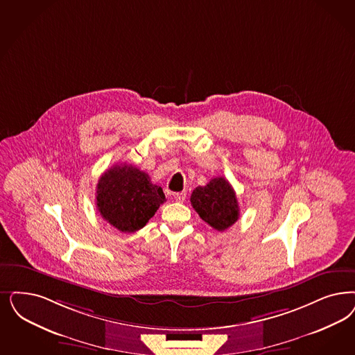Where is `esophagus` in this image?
<instances>
[{
    "mask_svg": "<svg viewBox=\"0 0 355 355\" xmlns=\"http://www.w3.org/2000/svg\"><path fill=\"white\" fill-rule=\"evenodd\" d=\"M174 198H175V200H177V202H184V199H186V191L175 193V194H174Z\"/></svg>",
    "mask_w": 355,
    "mask_h": 355,
    "instance_id": "1",
    "label": "esophagus"
}]
</instances>
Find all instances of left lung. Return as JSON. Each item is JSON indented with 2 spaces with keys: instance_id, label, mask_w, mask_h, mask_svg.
I'll list each match as a JSON object with an SVG mask.
<instances>
[{
  "instance_id": "obj_1",
  "label": "left lung",
  "mask_w": 355,
  "mask_h": 355,
  "mask_svg": "<svg viewBox=\"0 0 355 355\" xmlns=\"http://www.w3.org/2000/svg\"><path fill=\"white\" fill-rule=\"evenodd\" d=\"M190 202L202 220L220 232L233 225L240 216L236 193L224 177L212 178L206 186H198Z\"/></svg>"
}]
</instances>
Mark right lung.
I'll use <instances>...</instances> for the list:
<instances>
[{
	"label": "right lung",
	"mask_w": 355,
	"mask_h": 355,
	"mask_svg": "<svg viewBox=\"0 0 355 355\" xmlns=\"http://www.w3.org/2000/svg\"><path fill=\"white\" fill-rule=\"evenodd\" d=\"M96 198L101 216L124 233L141 230L166 200L146 171L127 164L114 165L101 175Z\"/></svg>",
	"instance_id": "1"
}]
</instances>
